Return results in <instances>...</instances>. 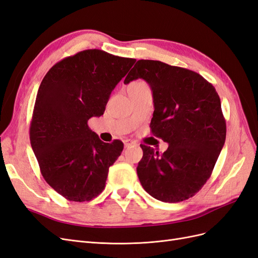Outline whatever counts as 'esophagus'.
I'll list each match as a JSON object with an SVG mask.
<instances>
[{
    "mask_svg": "<svg viewBox=\"0 0 258 258\" xmlns=\"http://www.w3.org/2000/svg\"><path fill=\"white\" fill-rule=\"evenodd\" d=\"M123 145H124V147H129V146H131V145H135V142L134 141H131V140H124L123 141Z\"/></svg>",
    "mask_w": 258,
    "mask_h": 258,
    "instance_id": "esophagus-1",
    "label": "esophagus"
}]
</instances>
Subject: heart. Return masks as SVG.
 <instances>
[{
    "instance_id": "b5f03b06",
    "label": "heart",
    "mask_w": 258,
    "mask_h": 258,
    "mask_svg": "<svg viewBox=\"0 0 258 258\" xmlns=\"http://www.w3.org/2000/svg\"><path fill=\"white\" fill-rule=\"evenodd\" d=\"M139 83H141V82H139ZM135 84H136V83H135Z\"/></svg>"
}]
</instances>
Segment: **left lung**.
<instances>
[{
    "mask_svg": "<svg viewBox=\"0 0 258 258\" xmlns=\"http://www.w3.org/2000/svg\"><path fill=\"white\" fill-rule=\"evenodd\" d=\"M138 79L153 92L152 132L169 144L161 155L141 144L140 183L162 202L188 199L208 181L225 143L220 97L198 73L161 61L139 60L123 83Z\"/></svg>",
    "mask_w": 258,
    "mask_h": 258,
    "instance_id": "8db88e82",
    "label": "left lung"
}]
</instances>
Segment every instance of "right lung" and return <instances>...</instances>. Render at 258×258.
Returning a JSON list of instances; mask_svg holds the SVG:
<instances>
[{
  "label": "right lung",
  "mask_w": 258,
  "mask_h": 258,
  "mask_svg": "<svg viewBox=\"0 0 258 258\" xmlns=\"http://www.w3.org/2000/svg\"><path fill=\"white\" fill-rule=\"evenodd\" d=\"M136 59L88 49L54 64L37 91L30 142L42 175L62 197L89 201L102 192L119 140L104 143L89 129Z\"/></svg>",
  "instance_id": "1"
}]
</instances>
